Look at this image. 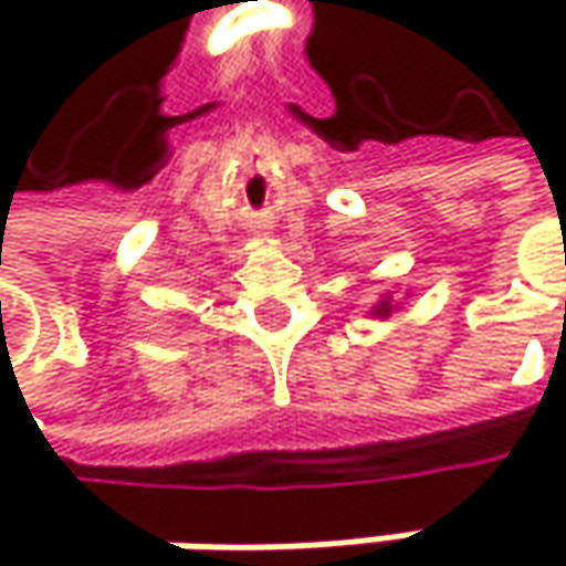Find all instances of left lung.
<instances>
[{"instance_id": "8db88e82", "label": "left lung", "mask_w": 566, "mask_h": 566, "mask_svg": "<svg viewBox=\"0 0 566 566\" xmlns=\"http://www.w3.org/2000/svg\"><path fill=\"white\" fill-rule=\"evenodd\" d=\"M374 314H384V317H387V314H390V301H380V304L374 307Z\"/></svg>"}]
</instances>
